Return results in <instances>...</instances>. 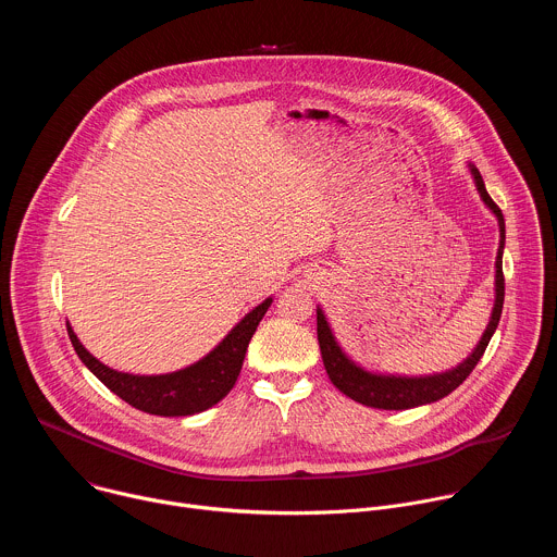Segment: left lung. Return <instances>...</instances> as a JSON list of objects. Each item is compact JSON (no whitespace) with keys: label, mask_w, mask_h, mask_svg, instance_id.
Instances as JSON below:
<instances>
[{"label":"left lung","mask_w":557,"mask_h":557,"mask_svg":"<svg viewBox=\"0 0 557 557\" xmlns=\"http://www.w3.org/2000/svg\"><path fill=\"white\" fill-rule=\"evenodd\" d=\"M469 172H471L475 189H479L483 202L496 215L498 226H500V247H498V256H496V282H494L496 297H494L490 324H487L481 342L475 344V348L471 350V355L451 370L436 372V374H423V376L379 374V372H370V370L361 368L342 350V346L337 344V339L331 331V324L326 322L324 310L317 306V339H320V350H322V359H324L329 379L333 381V385L339 392H344L346 396H350L352 401H357L361 406L379 408V410H410V408L428 406V404L443 399V396L454 392L469 376V372L475 368V363L481 361L490 339L494 337V333L498 329L500 314H503V301H505V277H503L505 218H503V211L498 209V205L487 194L481 172L475 170L471 163H469Z\"/></svg>","instance_id":"1"}]
</instances>
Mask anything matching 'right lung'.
<instances>
[{
  "label": "right lung",
  "mask_w": 557,
  "mask_h": 557,
  "mask_svg": "<svg viewBox=\"0 0 557 557\" xmlns=\"http://www.w3.org/2000/svg\"><path fill=\"white\" fill-rule=\"evenodd\" d=\"M271 301L273 297H267L247 312L200 361L168 374H129L112 370L84 348L70 324L67 337L86 368L132 408L156 417H191L213 408L231 392L243 370L249 342Z\"/></svg>",
  "instance_id": "obj_1"
}]
</instances>
